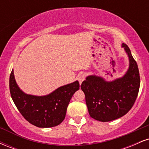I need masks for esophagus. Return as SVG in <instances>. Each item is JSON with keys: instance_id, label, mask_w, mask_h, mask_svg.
Wrapping results in <instances>:
<instances>
[{"instance_id": "obj_1", "label": "esophagus", "mask_w": 149, "mask_h": 149, "mask_svg": "<svg viewBox=\"0 0 149 149\" xmlns=\"http://www.w3.org/2000/svg\"><path fill=\"white\" fill-rule=\"evenodd\" d=\"M85 75H84V74L80 75V76L79 77H78V82H79L80 85H81V84H82V83H83V82L84 81V80H85Z\"/></svg>"}]
</instances>
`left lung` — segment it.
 Segmentation results:
<instances>
[{
  "instance_id": "8db88e82",
  "label": "left lung",
  "mask_w": 149,
  "mask_h": 149,
  "mask_svg": "<svg viewBox=\"0 0 149 149\" xmlns=\"http://www.w3.org/2000/svg\"><path fill=\"white\" fill-rule=\"evenodd\" d=\"M122 47L129 59V67L123 76L107 81L101 76L90 75L80 86L85 93L90 117L101 122H109L125 115L132 107L139 92L137 64L128 46L123 43Z\"/></svg>"
}]
</instances>
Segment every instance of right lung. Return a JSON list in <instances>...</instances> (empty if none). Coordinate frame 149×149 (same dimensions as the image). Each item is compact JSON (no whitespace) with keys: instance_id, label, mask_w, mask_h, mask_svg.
Listing matches in <instances>:
<instances>
[{"instance_id":"obj_1","label":"right lung","mask_w":149,"mask_h":149,"mask_svg":"<svg viewBox=\"0 0 149 149\" xmlns=\"http://www.w3.org/2000/svg\"><path fill=\"white\" fill-rule=\"evenodd\" d=\"M79 87L76 80L47 95L36 96L26 94L19 88L13 69L10 76V95L15 106L28 122L38 127H52L60 124L65 118L71 97Z\"/></svg>"}]
</instances>
